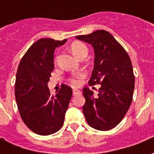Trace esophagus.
I'll return each mask as SVG.
<instances>
[{"label": "esophagus", "instance_id": "obj_1", "mask_svg": "<svg viewBox=\"0 0 154 154\" xmlns=\"http://www.w3.org/2000/svg\"><path fill=\"white\" fill-rule=\"evenodd\" d=\"M78 94H81L80 90H78V89H73V90H72V95H73V96H77Z\"/></svg>", "mask_w": 154, "mask_h": 154}]
</instances>
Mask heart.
I'll use <instances>...</instances> for the list:
<instances>
[{
    "label": "heart",
    "instance_id": "b5f03b06",
    "mask_svg": "<svg viewBox=\"0 0 154 154\" xmlns=\"http://www.w3.org/2000/svg\"><path fill=\"white\" fill-rule=\"evenodd\" d=\"M71 51L75 57H78L81 54L84 52H87V48L86 45L81 42H75L71 45ZM83 77V73H78L76 76H74L72 78H71L70 81L72 83L78 84L80 82V78Z\"/></svg>",
    "mask_w": 154,
    "mask_h": 154
}]
</instances>
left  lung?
<instances>
[{"label":"left lung","mask_w":154,"mask_h":154,"mask_svg":"<svg viewBox=\"0 0 154 154\" xmlns=\"http://www.w3.org/2000/svg\"><path fill=\"white\" fill-rule=\"evenodd\" d=\"M76 38L90 44L94 49V67L89 84H100L99 93L84 87L82 110L88 125L98 130L115 128L129 110L134 89L132 63L124 48L109 32L97 30Z\"/></svg>","instance_id":"8db88e82"}]
</instances>
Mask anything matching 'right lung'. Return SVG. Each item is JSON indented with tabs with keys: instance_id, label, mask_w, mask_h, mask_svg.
<instances>
[{
	"instance_id": "obj_1",
	"label": "right lung",
	"mask_w": 154,
	"mask_h": 154,
	"mask_svg": "<svg viewBox=\"0 0 154 154\" xmlns=\"http://www.w3.org/2000/svg\"><path fill=\"white\" fill-rule=\"evenodd\" d=\"M66 42L40 38L32 44L19 64L15 96L20 115L29 129L40 135L61 129L72 95V88L64 84L55 96H51L48 87L54 68V50Z\"/></svg>"
}]
</instances>
